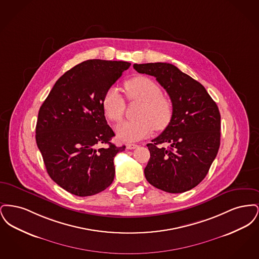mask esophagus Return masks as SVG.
Masks as SVG:
<instances>
[{
  "mask_svg": "<svg viewBox=\"0 0 259 259\" xmlns=\"http://www.w3.org/2000/svg\"><path fill=\"white\" fill-rule=\"evenodd\" d=\"M126 148H127V149H134V148H138V146L135 144H127Z\"/></svg>",
  "mask_w": 259,
  "mask_h": 259,
  "instance_id": "esophagus-1",
  "label": "esophagus"
}]
</instances>
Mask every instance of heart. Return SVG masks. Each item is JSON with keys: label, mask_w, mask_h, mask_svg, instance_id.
Here are the masks:
<instances>
[{"label": "heart", "mask_w": 259, "mask_h": 259, "mask_svg": "<svg viewBox=\"0 0 259 259\" xmlns=\"http://www.w3.org/2000/svg\"><path fill=\"white\" fill-rule=\"evenodd\" d=\"M127 98L131 102H142L137 116L139 119L128 120L118 124L115 133L121 141L134 142L146 138L153 128L165 129L172 120L174 106L171 99L162 95L160 87L144 75L134 76L124 83ZM103 109L112 122L123 118L126 103L118 88L111 87L103 98Z\"/></svg>", "instance_id": "1"}]
</instances>
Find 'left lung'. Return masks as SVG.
Listing matches in <instances>:
<instances>
[{
	"mask_svg": "<svg viewBox=\"0 0 259 259\" xmlns=\"http://www.w3.org/2000/svg\"><path fill=\"white\" fill-rule=\"evenodd\" d=\"M140 74L156 77L174 106L170 124L152 144L145 168L148 183L169 193L192 189L206 177L221 145V113L200 82L169 63L134 64ZM168 143V149L160 147Z\"/></svg>",
	"mask_w": 259,
	"mask_h": 259,
	"instance_id": "8db88e82",
	"label": "left lung"
}]
</instances>
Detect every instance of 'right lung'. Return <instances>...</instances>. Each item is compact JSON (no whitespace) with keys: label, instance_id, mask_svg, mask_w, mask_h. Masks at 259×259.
Returning a JSON list of instances; mask_svg holds the SVG:
<instances>
[{"label":"right lung","instance_id":"right-lung-1","mask_svg":"<svg viewBox=\"0 0 259 259\" xmlns=\"http://www.w3.org/2000/svg\"><path fill=\"white\" fill-rule=\"evenodd\" d=\"M131 66L124 61L82 62L55 82L39 108L36 142L50 178L68 192L91 196L111 185L114 156L125 149L111 144L103 98ZM107 144L105 148H97Z\"/></svg>","mask_w":259,"mask_h":259}]
</instances>
